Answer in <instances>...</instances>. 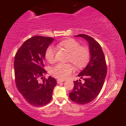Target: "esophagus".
<instances>
[{
    "instance_id": "esophagus-1",
    "label": "esophagus",
    "mask_w": 126,
    "mask_h": 126,
    "mask_svg": "<svg viewBox=\"0 0 126 126\" xmlns=\"http://www.w3.org/2000/svg\"><path fill=\"white\" fill-rule=\"evenodd\" d=\"M64 81H65L64 80H61V79H57V83H62V82H64Z\"/></svg>"
}]
</instances>
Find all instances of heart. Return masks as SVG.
<instances>
[{
	"instance_id": "heart-1",
	"label": "heart",
	"mask_w": 126,
	"mask_h": 126,
	"mask_svg": "<svg viewBox=\"0 0 126 126\" xmlns=\"http://www.w3.org/2000/svg\"><path fill=\"white\" fill-rule=\"evenodd\" d=\"M60 47H63L69 52V61H70L77 67L85 66L89 59V51L87 48L80 47L77 41L73 38H67L59 43ZM56 49L50 46L46 50L45 57L49 63L55 62ZM73 70L71 64L58 63L50 69V74L54 78L65 79L69 78Z\"/></svg>"
}]
</instances>
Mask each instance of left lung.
Returning <instances> with one entry per match:
<instances>
[{"instance_id":"1","label":"left lung","mask_w":126,"mask_h":126,"mask_svg":"<svg viewBox=\"0 0 126 126\" xmlns=\"http://www.w3.org/2000/svg\"><path fill=\"white\" fill-rule=\"evenodd\" d=\"M86 40L89 44L90 60L78 76L84 80V83L74 81V87L69 94V98L78 104L89 103L98 96L103 86L107 75L106 62L102 48L92 37L85 34L75 35Z\"/></svg>"}]
</instances>
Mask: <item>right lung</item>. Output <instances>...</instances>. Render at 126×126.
<instances>
[{
	"label": "right lung",
	"mask_w": 126,
	"mask_h": 126,
	"mask_svg": "<svg viewBox=\"0 0 126 126\" xmlns=\"http://www.w3.org/2000/svg\"><path fill=\"white\" fill-rule=\"evenodd\" d=\"M54 39L34 36L23 43L17 51L14 60L15 83L19 92L30 104L41 107L51 100L57 82L49 76L43 78L47 72L44 67L45 53ZM41 78L43 81L40 82Z\"/></svg>",
	"instance_id": "add662e5"
}]
</instances>
